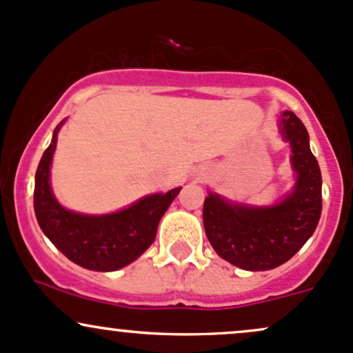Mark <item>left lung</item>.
<instances>
[{
	"label": "left lung",
	"mask_w": 353,
	"mask_h": 353,
	"mask_svg": "<svg viewBox=\"0 0 353 353\" xmlns=\"http://www.w3.org/2000/svg\"><path fill=\"white\" fill-rule=\"evenodd\" d=\"M280 132L292 145L296 172L293 191L274 206L254 208L228 203L209 192L204 199L206 236L221 258L248 271L283 265L308 241L321 214V172L310 150L305 125L293 112L280 117Z\"/></svg>",
	"instance_id": "left-lung-1"
}]
</instances>
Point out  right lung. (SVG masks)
I'll return each mask as SVG.
<instances>
[{
  "instance_id": "right-lung-1",
  "label": "right lung",
  "mask_w": 353,
  "mask_h": 353,
  "mask_svg": "<svg viewBox=\"0 0 353 353\" xmlns=\"http://www.w3.org/2000/svg\"><path fill=\"white\" fill-rule=\"evenodd\" d=\"M63 123V122H61ZM46 147L34 176V214L46 238L70 261L92 271H115L141 256L154 243L159 221L181 188L164 194L142 197L132 206L112 214L90 216L68 211L55 199L50 185V165L57 147V134Z\"/></svg>"
}]
</instances>
